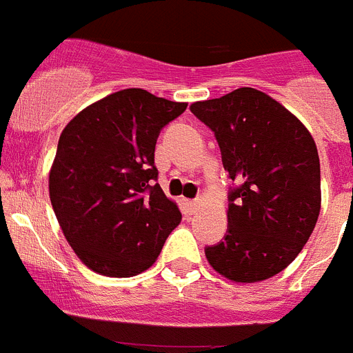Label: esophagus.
Masks as SVG:
<instances>
[{
  "label": "esophagus",
  "mask_w": 353,
  "mask_h": 353,
  "mask_svg": "<svg viewBox=\"0 0 353 353\" xmlns=\"http://www.w3.org/2000/svg\"><path fill=\"white\" fill-rule=\"evenodd\" d=\"M199 203H201V199H187V207L191 208V210H196Z\"/></svg>",
  "instance_id": "34e87169"
}]
</instances>
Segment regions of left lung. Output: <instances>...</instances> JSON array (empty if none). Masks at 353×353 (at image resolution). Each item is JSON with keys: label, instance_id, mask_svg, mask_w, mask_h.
<instances>
[{"label": "left lung", "instance_id": "1", "mask_svg": "<svg viewBox=\"0 0 353 353\" xmlns=\"http://www.w3.org/2000/svg\"><path fill=\"white\" fill-rule=\"evenodd\" d=\"M191 111L219 143L230 191L228 232L205 249L215 272L258 283L285 270L320 214V159L310 130L285 105L254 88L194 102Z\"/></svg>", "mask_w": 353, "mask_h": 353}]
</instances>
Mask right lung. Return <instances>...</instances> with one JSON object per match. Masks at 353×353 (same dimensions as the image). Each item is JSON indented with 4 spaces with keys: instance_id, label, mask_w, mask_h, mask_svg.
Here are the masks:
<instances>
[{
    "instance_id": "1",
    "label": "right lung",
    "mask_w": 353,
    "mask_h": 353,
    "mask_svg": "<svg viewBox=\"0 0 353 353\" xmlns=\"http://www.w3.org/2000/svg\"><path fill=\"white\" fill-rule=\"evenodd\" d=\"M185 108L127 88L84 108L61 132L49 198L65 239L93 272H145L182 221L155 183L154 161L159 132Z\"/></svg>"
}]
</instances>
